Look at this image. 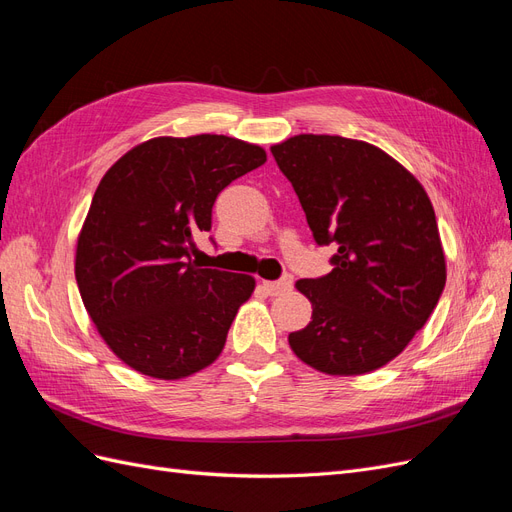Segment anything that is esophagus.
I'll return each instance as SVG.
<instances>
[{
	"label": "esophagus",
	"mask_w": 512,
	"mask_h": 512,
	"mask_svg": "<svg viewBox=\"0 0 512 512\" xmlns=\"http://www.w3.org/2000/svg\"><path fill=\"white\" fill-rule=\"evenodd\" d=\"M292 284H294V277L284 275L282 280H277V282H262V288H265L271 297H280V294H284L292 288Z\"/></svg>",
	"instance_id": "obj_1"
}]
</instances>
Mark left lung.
Here are the masks:
<instances>
[{"instance_id": "1", "label": "left lung", "mask_w": 512, "mask_h": 512, "mask_svg": "<svg viewBox=\"0 0 512 512\" xmlns=\"http://www.w3.org/2000/svg\"><path fill=\"white\" fill-rule=\"evenodd\" d=\"M333 271L297 288L312 322L288 335L303 363L331 376L374 371L404 350L436 309L446 262L423 185L378 147L299 134L271 147Z\"/></svg>"}]
</instances>
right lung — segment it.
I'll use <instances>...</instances> for the list:
<instances>
[{
  "label": "right lung",
  "mask_w": 512,
  "mask_h": 512,
  "mask_svg": "<svg viewBox=\"0 0 512 512\" xmlns=\"http://www.w3.org/2000/svg\"><path fill=\"white\" fill-rule=\"evenodd\" d=\"M267 162L222 134L160 136L106 170L76 245L87 314L119 359L179 380L218 359L254 277L200 269L194 239L211 230L218 194Z\"/></svg>",
  "instance_id": "right-lung-1"
}]
</instances>
